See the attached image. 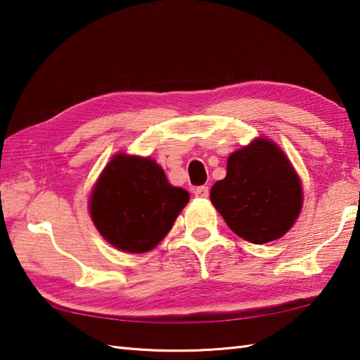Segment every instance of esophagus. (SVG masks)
<instances>
[{
    "instance_id": "obj_1",
    "label": "esophagus",
    "mask_w": 360,
    "mask_h": 360,
    "mask_svg": "<svg viewBox=\"0 0 360 360\" xmlns=\"http://www.w3.org/2000/svg\"><path fill=\"white\" fill-rule=\"evenodd\" d=\"M193 193L198 198H207L209 196V187H205V186L196 187V188H193Z\"/></svg>"
}]
</instances>
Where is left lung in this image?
Here are the masks:
<instances>
[{
  "mask_svg": "<svg viewBox=\"0 0 360 360\" xmlns=\"http://www.w3.org/2000/svg\"><path fill=\"white\" fill-rule=\"evenodd\" d=\"M210 201L232 232L264 244L292 227L303 205V190L283 150L258 137L229 156L226 178L213 184Z\"/></svg>",
  "mask_w": 360,
  "mask_h": 360,
  "instance_id": "1",
  "label": "left lung"
}]
</instances>
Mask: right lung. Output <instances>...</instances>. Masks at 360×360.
<instances>
[{"label":"right lung","instance_id":"obj_1","mask_svg":"<svg viewBox=\"0 0 360 360\" xmlns=\"http://www.w3.org/2000/svg\"><path fill=\"white\" fill-rule=\"evenodd\" d=\"M188 192L173 187L150 158L114 156L89 198L93 223L111 246L143 254L162 241L188 202Z\"/></svg>","mask_w":360,"mask_h":360}]
</instances>
